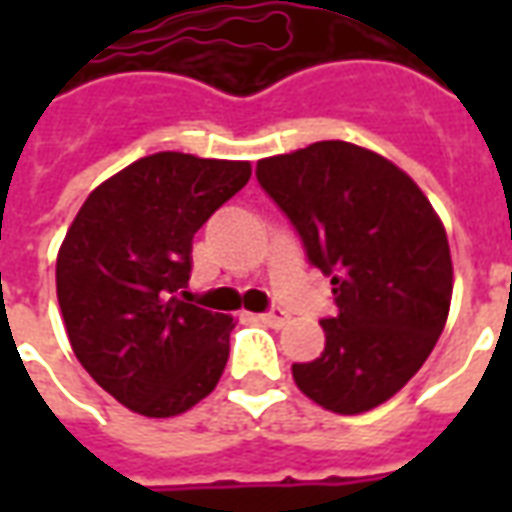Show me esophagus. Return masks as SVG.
Here are the masks:
<instances>
[{"label": "esophagus", "mask_w": 512, "mask_h": 512, "mask_svg": "<svg viewBox=\"0 0 512 512\" xmlns=\"http://www.w3.org/2000/svg\"><path fill=\"white\" fill-rule=\"evenodd\" d=\"M260 321L268 323V326H274V329H279V326H285V321H288V315H285V310H279V307H274V310H268L260 315Z\"/></svg>", "instance_id": "34e87169"}]
</instances>
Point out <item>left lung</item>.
<instances>
[{"instance_id": "8db88e82", "label": "left lung", "mask_w": 512, "mask_h": 512, "mask_svg": "<svg viewBox=\"0 0 512 512\" xmlns=\"http://www.w3.org/2000/svg\"><path fill=\"white\" fill-rule=\"evenodd\" d=\"M257 180L332 277L326 348L293 365L304 395L334 414L381 406L411 381L447 323L444 224L414 180L367 147L329 139L257 161Z\"/></svg>"}]
</instances>
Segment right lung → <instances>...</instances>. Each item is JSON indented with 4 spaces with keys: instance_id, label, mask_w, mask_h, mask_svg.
Segmentation results:
<instances>
[{
    "instance_id": "1",
    "label": "right lung",
    "mask_w": 512,
    "mask_h": 512,
    "mask_svg": "<svg viewBox=\"0 0 512 512\" xmlns=\"http://www.w3.org/2000/svg\"><path fill=\"white\" fill-rule=\"evenodd\" d=\"M249 175V161L153 153L104 180L68 227L57 299L73 354L142 417L183 414L222 378L233 318L180 296L194 233Z\"/></svg>"
}]
</instances>
